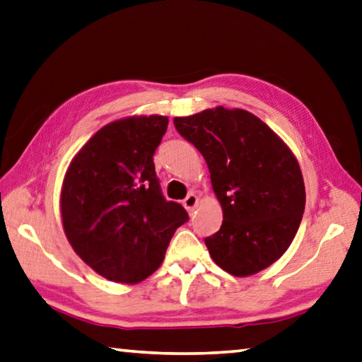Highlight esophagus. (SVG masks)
I'll return each instance as SVG.
<instances>
[{
	"instance_id": "34e87169",
	"label": "esophagus",
	"mask_w": 362,
	"mask_h": 362,
	"mask_svg": "<svg viewBox=\"0 0 362 362\" xmlns=\"http://www.w3.org/2000/svg\"><path fill=\"white\" fill-rule=\"evenodd\" d=\"M198 196H196V194H188L187 196V198L185 199H183V207H185L187 210H188V212H193V210H194V207L196 206H198Z\"/></svg>"
}]
</instances>
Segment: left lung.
<instances>
[{
	"label": "left lung",
	"instance_id": "1",
	"mask_svg": "<svg viewBox=\"0 0 362 362\" xmlns=\"http://www.w3.org/2000/svg\"><path fill=\"white\" fill-rule=\"evenodd\" d=\"M174 124L202 153L223 210L220 231L206 239L212 259L234 277L264 271L291 245L305 209L293 150L244 109L216 106Z\"/></svg>",
	"mask_w": 362,
	"mask_h": 362
}]
</instances>
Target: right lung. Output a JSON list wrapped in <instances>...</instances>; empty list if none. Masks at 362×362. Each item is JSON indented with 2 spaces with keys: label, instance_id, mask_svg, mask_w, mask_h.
Masks as SVG:
<instances>
[{
  "label": "right lung",
  "instance_id": "1",
  "mask_svg": "<svg viewBox=\"0 0 362 362\" xmlns=\"http://www.w3.org/2000/svg\"><path fill=\"white\" fill-rule=\"evenodd\" d=\"M168 117L133 115L98 129L71 160L60 212L66 239L85 264L134 285L161 266L175 229L188 220L163 198L153 155Z\"/></svg>",
  "mask_w": 362,
  "mask_h": 362
}]
</instances>
